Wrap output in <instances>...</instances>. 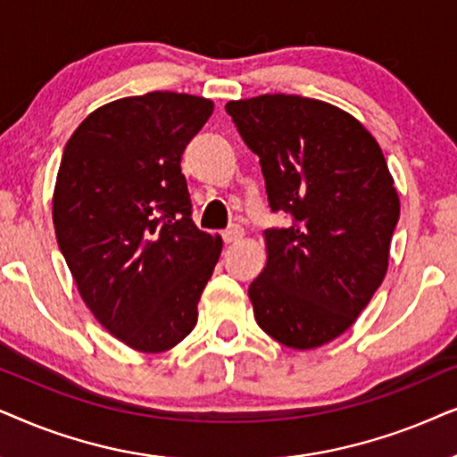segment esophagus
<instances>
[{
  "mask_svg": "<svg viewBox=\"0 0 457 457\" xmlns=\"http://www.w3.org/2000/svg\"><path fill=\"white\" fill-rule=\"evenodd\" d=\"M242 236H245V229H242L240 225H232V228L223 232V242L225 245H234V242L242 240Z\"/></svg>",
  "mask_w": 457,
  "mask_h": 457,
  "instance_id": "1",
  "label": "esophagus"
}]
</instances>
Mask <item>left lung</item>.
Masks as SVG:
<instances>
[{
	"mask_svg": "<svg viewBox=\"0 0 457 457\" xmlns=\"http://www.w3.org/2000/svg\"><path fill=\"white\" fill-rule=\"evenodd\" d=\"M259 156L271 211L267 263L248 286L261 330L290 349H315L355 324L388 270L399 194L372 133L343 108L265 94L225 104Z\"/></svg>",
	"mask_w": 457,
	"mask_h": 457,
	"instance_id": "obj_1",
	"label": "left lung"
}]
</instances>
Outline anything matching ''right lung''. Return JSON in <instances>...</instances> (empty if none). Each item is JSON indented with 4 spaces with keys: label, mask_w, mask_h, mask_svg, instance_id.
<instances>
[{
    "label": "right lung",
    "mask_w": 457,
    "mask_h": 457,
    "mask_svg": "<svg viewBox=\"0 0 457 457\" xmlns=\"http://www.w3.org/2000/svg\"><path fill=\"white\" fill-rule=\"evenodd\" d=\"M212 106L175 91L120 97L66 142L52 198L58 246L94 318L136 351H169L194 330L221 254V238L192 221L179 165Z\"/></svg>",
    "instance_id": "obj_1"
}]
</instances>
